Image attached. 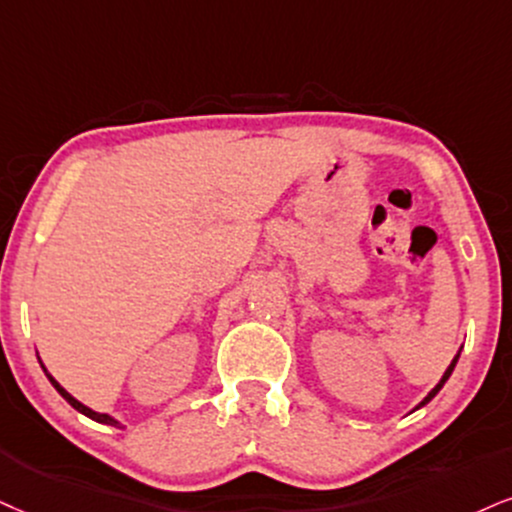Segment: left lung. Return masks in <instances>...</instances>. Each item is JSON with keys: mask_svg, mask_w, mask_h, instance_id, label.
<instances>
[{"mask_svg": "<svg viewBox=\"0 0 512 512\" xmlns=\"http://www.w3.org/2000/svg\"><path fill=\"white\" fill-rule=\"evenodd\" d=\"M460 351H463V346H460V349H458V353H456V356H453V361H451V365H449V368H446V372H444V375H441V380L437 382V387H434V389L430 391V394H427V396H425V399H422V401L418 403V406H415L413 410H420L422 406H427V403H430V401L434 399V396H437V394H439V391H441V387H444V384H446V382H449L451 372H453V368H456V363H458V358H460ZM413 410H410V413H413Z\"/></svg>", "mask_w": 512, "mask_h": 512, "instance_id": "8db88e82", "label": "left lung"}]
</instances>
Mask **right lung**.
I'll return each mask as SVG.
<instances>
[{
	"label": "right lung",
	"mask_w": 512,
	"mask_h": 512,
	"mask_svg": "<svg viewBox=\"0 0 512 512\" xmlns=\"http://www.w3.org/2000/svg\"><path fill=\"white\" fill-rule=\"evenodd\" d=\"M37 361H40V353H37ZM40 365H42L44 375H47V380H49V382H52V387H54L56 391H59V394L63 396V399H66L68 403H71V406H73L75 410H78V413H82V415H87V418H90V420H94V422H102V425H111V427H121V430H125V427H123V422H118L116 418H113V415H109V413H97V410H92L90 406H85V403H80L78 399H75V396H71V394H68V391H66V389H63L59 382H56V380H54V377H52V372H49L47 368H44V363H42V361H40Z\"/></svg>",
	"instance_id": "add662e5"
}]
</instances>
